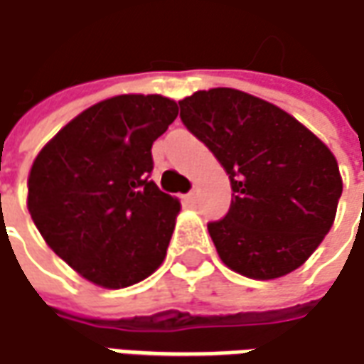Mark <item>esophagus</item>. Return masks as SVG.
Returning a JSON list of instances; mask_svg holds the SVG:
<instances>
[{
  "mask_svg": "<svg viewBox=\"0 0 364 364\" xmlns=\"http://www.w3.org/2000/svg\"><path fill=\"white\" fill-rule=\"evenodd\" d=\"M185 201L191 203V205H195V203H197V193H195V191L187 193V195H185Z\"/></svg>",
  "mask_w": 364,
  "mask_h": 364,
  "instance_id": "esophagus-1",
  "label": "esophagus"
}]
</instances>
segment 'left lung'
I'll return each instance as SVG.
<instances>
[{"label":"left lung","instance_id":"left-lung-1","mask_svg":"<svg viewBox=\"0 0 364 364\" xmlns=\"http://www.w3.org/2000/svg\"><path fill=\"white\" fill-rule=\"evenodd\" d=\"M179 105L233 189L227 217L207 225L221 261L257 281L293 273L335 223L343 193L335 155L293 115L239 89L195 91Z\"/></svg>","mask_w":364,"mask_h":364}]
</instances>
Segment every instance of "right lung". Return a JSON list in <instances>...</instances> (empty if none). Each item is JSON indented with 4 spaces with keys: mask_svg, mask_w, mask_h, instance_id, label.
I'll list each match as a JSON object with an SVG mask.
<instances>
[{
    "mask_svg": "<svg viewBox=\"0 0 364 364\" xmlns=\"http://www.w3.org/2000/svg\"><path fill=\"white\" fill-rule=\"evenodd\" d=\"M179 113L163 95L103 99L47 141L27 177V209L53 253L103 289L165 261L181 203L149 179L151 145Z\"/></svg>",
    "mask_w": 364,
    "mask_h": 364,
    "instance_id": "obj_1",
    "label": "right lung"
}]
</instances>
